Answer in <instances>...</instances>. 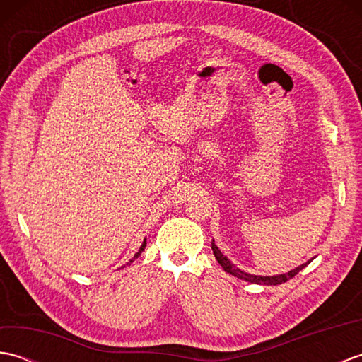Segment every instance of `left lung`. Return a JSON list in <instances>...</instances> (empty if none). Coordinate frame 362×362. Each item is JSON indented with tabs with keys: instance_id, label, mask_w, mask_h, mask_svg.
Returning a JSON list of instances; mask_svg holds the SVG:
<instances>
[{
	"instance_id": "obj_1",
	"label": "left lung",
	"mask_w": 362,
	"mask_h": 362,
	"mask_svg": "<svg viewBox=\"0 0 362 362\" xmlns=\"http://www.w3.org/2000/svg\"><path fill=\"white\" fill-rule=\"evenodd\" d=\"M211 249H213V253L214 257H216L218 263L222 266V269H224L226 272L232 274L233 276H238V279H243L245 281H250V283H257V284H281L284 281H288L289 279H292V276H296L302 269L310 263H305L302 266H298L296 269H292V271H289L288 274H281V275H275V276H258V275H250V274H245L243 271H240V269L235 267L230 261L227 259V257H224L221 253V250L218 249V245L214 244V241H211Z\"/></svg>"
}]
</instances>
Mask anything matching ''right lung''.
Segmentation results:
<instances>
[{
    "instance_id": "add662e5",
    "label": "right lung",
    "mask_w": 362,
    "mask_h": 362,
    "mask_svg": "<svg viewBox=\"0 0 362 362\" xmlns=\"http://www.w3.org/2000/svg\"><path fill=\"white\" fill-rule=\"evenodd\" d=\"M144 247H146V240L143 241V244H141V247H140V250H138V252L135 253V257H134V259H135V258H138V257H140V255H141V252L144 250ZM134 259H130V263H132V261H134ZM127 264H129V263H127Z\"/></svg>"
}]
</instances>
